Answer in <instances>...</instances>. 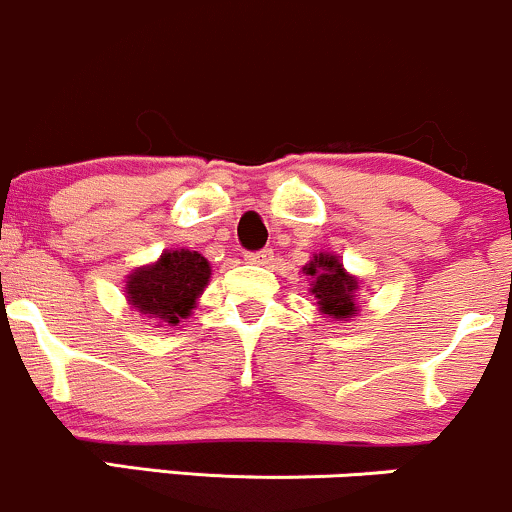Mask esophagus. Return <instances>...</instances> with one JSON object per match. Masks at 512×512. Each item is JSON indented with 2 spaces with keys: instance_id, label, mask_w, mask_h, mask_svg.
Here are the masks:
<instances>
[{
  "instance_id": "obj_1",
  "label": "esophagus",
  "mask_w": 512,
  "mask_h": 512,
  "mask_svg": "<svg viewBox=\"0 0 512 512\" xmlns=\"http://www.w3.org/2000/svg\"><path fill=\"white\" fill-rule=\"evenodd\" d=\"M273 258V251L271 249H261V251H251V254H246V261L249 263H256V266H263V263H268Z\"/></svg>"
}]
</instances>
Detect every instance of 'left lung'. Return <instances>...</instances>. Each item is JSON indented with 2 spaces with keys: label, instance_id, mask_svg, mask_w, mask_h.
Instances as JSON below:
<instances>
[{
  "label": "left lung",
  "instance_id": "8db88e82",
  "mask_svg": "<svg viewBox=\"0 0 512 512\" xmlns=\"http://www.w3.org/2000/svg\"><path fill=\"white\" fill-rule=\"evenodd\" d=\"M304 273L312 280V292L317 297L321 314L333 321H348L358 314L355 307V292H358V278L346 273L343 263L333 254H314L312 261L304 266Z\"/></svg>",
  "mask_w": 512,
  "mask_h": 512
}]
</instances>
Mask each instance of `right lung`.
<instances>
[{
    "instance_id": "1",
    "label": "right lung",
    "mask_w": 512,
    "mask_h": 512,
    "mask_svg": "<svg viewBox=\"0 0 512 512\" xmlns=\"http://www.w3.org/2000/svg\"><path fill=\"white\" fill-rule=\"evenodd\" d=\"M208 258L198 251H169L157 263L137 268L125 280V297L132 307L159 324L176 326L191 317L195 300L210 280Z\"/></svg>"
}]
</instances>
